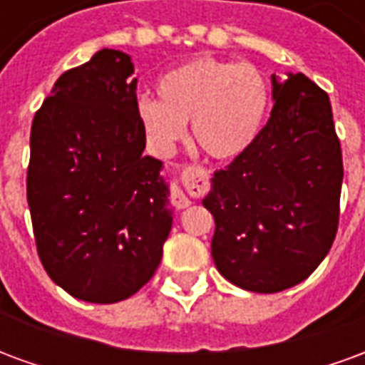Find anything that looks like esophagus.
I'll return each mask as SVG.
<instances>
[{
	"mask_svg": "<svg viewBox=\"0 0 365 365\" xmlns=\"http://www.w3.org/2000/svg\"><path fill=\"white\" fill-rule=\"evenodd\" d=\"M180 180H182L185 191L180 190V187L172 191V203L178 209H185V207L191 205V199L187 193L199 195V193H205L207 187H209V174H207L205 168L201 166H183Z\"/></svg>",
	"mask_w": 365,
	"mask_h": 365,
	"instance_id": "34e87169",
	"label": "esophagus"
}]
</instances>
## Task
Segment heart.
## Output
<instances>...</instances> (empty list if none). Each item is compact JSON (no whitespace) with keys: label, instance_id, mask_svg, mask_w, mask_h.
<instances>
[{"label":"heart","instance_id":"b5f03b06","mask_svg":"<svg viewBox=\"0 0 365 365\" xmlns=\"http://www.w3.org/2000/svg\"><path fill=\"white\" fill-rule=\"evenodd\" d=\"M158 99L140 97L136 117L148 143L162 154L174 148L191 120V136L217 160L252 148L268 115V83L250 64L195 58L170 70L156 83Z\"/></svg>","mask_w":365,"mask_h":365}]
</instances>
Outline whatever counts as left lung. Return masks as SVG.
Masks as SVG:
<instances>
[{"label": "left lung", "mask_w": 365, "mask_h": 365, "mask_svg": "<svg viewBox=\"0 0 365 365\" xmlns=\"http://www.w3.org/2000/svg\"><path fill=\"white\" fill-rule=\"evenodd\" d=\"M272 97L258 140L215 172L203 199L215 219V266L254 293L293 287L324 260L344 175L329 96L303 74H274Z\"/></svg>", "instance_id": "obj_1"}]
</instances>
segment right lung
I'll use <instances>...</instances> for the list:
<instances>
[{
	"mask_svg": "<svg viewBox=\"0 0 365 365\" xmlns=\"http://www.w3.org/2000/svg\"><path fill=\"white\" fill-rule=\"evenodd\" d=\"M130 56L96 52L60 76L31 127L27 201L46 274L117 303L148 283L172 229L162 162L144 156Z\"/></svg>",
	"mask_w": 365,
	"mask_h": 365,
	"instance_id": "add662e5",
	"label": "right lung"
}]
</instances>
